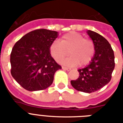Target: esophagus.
<instances>
[{
	"label": "esophagus",
	"instance_id": "obj_1",
	"mask_svg": "<svg viewBox=\"0 0 123 123\" xmlns=\"http://www.w3.org/2000/svg\"><path fill=\"white\" fill-rule=\"evenodd\" d=\"M62 68L63 69H65V70H67V71H69V70L71 69V68H70L66 67V66H62Z\"/></svg>",
	"mask_w": 123,
	"mask_h": 123
}]
</instances>
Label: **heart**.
I'll return each instance as SVG.
<instances>
[{
    "label": "heart",
    "mask_w": 123,
    "mask_h": 123,
    "mask_svg": "<svg viewBox=\"0 0 123 123\" xmlns=\"http://www.w3.org/2000/svg\"><path fill=\"white\" fill-rule=\"evenodd\" d=\"M71 57L62 62L69 65L81 66L91 61L95 54V46L91 39L76 32H70L62 36L61 42L54 41L50 46L51 55L56 61L59 62L68 55Z\"/></svg>",
    "instance_id": "1"
}]
</instances>
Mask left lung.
<instances>
[{
	"label": "left lung",
	"instance_id": "left-lung-1",
	"mask_svg": "<svg viewBox=\"0 0 123 123\" xmlns=\"http://www.w3.org/2000/svg\"><path fill=\"white\" fill-rule=\"evenodd\" d=\"M95 46V54L86 68L78 69L79 77L71 80V86L79 91L91 93L100 89L111 80L115 67L114 54L105 37L96 32H87Z\"/></svg>",
	"mask_w": 123,
	"mask_h": 123
}]
</instances>
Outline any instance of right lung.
<instances>
[{
  "mask_svg": "<svg viewBox=\"0 0 123 123\" xmlns=\"http://www.w3.org/2000/svg\"><path fill=\"white\" fill-rule=\"evenodd\" d=\"M57 37V32L39 29L24 36L14 45L11 73L25 89L41 91L52 85L55 73L61 69L50 52V45Z\"/></svg>",
  "mask_w": 123,
  "mask_h": 123,
  "instance_id": "obj_1",
  "label": "right lung"
}]
</instances>
